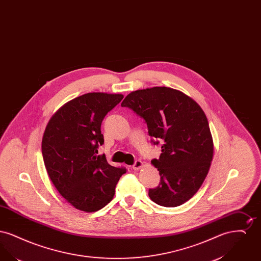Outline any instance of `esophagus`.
<instances>
[{
    "label": "esophagus",
    "mask_w": 261,
    "mask_h": 261,
    "mask_svg": "<svg viewBox=\"0 0 261 261\" xmlns=\"http://www.w3.org/2000/svg\"><path fill=\"white\" fill-rule=\"evenodd\" d=\"M143 166H144V162H141V161H136V162L133 165V169L136 171V170H139L140 168H142Z\"/></svg>",
    "instance_id": "esophagus-1"
}]
</instances>
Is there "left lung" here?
Instances as JSON below:
<instances>
[{"label": "left lung", "mask_w": 261, "mask_h": 261, "mask_svg": "<svg viewBox=\"0 0 261 261\" xmlns=\"http://www.w3.org/2000/svg\"><path fill=\"white\" fill-rule=\"evenodd\" d=\"M121 106L143 117L152 143L162 144L160 159L151 161L160 171L161 183L149 189V198L165 207L185 203L202 185L213 159L205 113L186 94L168 87L131 92Z\"/></svg>", "instance_id": "8db88e82"}]
</instances>
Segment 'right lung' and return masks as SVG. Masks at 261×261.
I'll use <instances>...</instances> for the list:
<instances>
[{"label":"right lung","mask_w":261,"mask_h":261,"mask_svg":"<svg viewBox=\"0 0 261 261\" xmlns=\"http://www.w3.org/2000/svg\"><path fill=\"white\" fill-rule=\"evenodd\" d=\"M123 95L88 93L71 99L50 117L42 139L43 160L50 181L68 203L94 212L114 197L126 172L98 155L103 144L101 121Z\"/></svg>","instance_id":"right-lung-1"}]
</instances>
